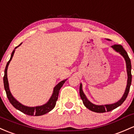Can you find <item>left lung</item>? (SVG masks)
I'll list each match as a JSON object with an SVG mask.
<instances>
[{
  "label": "left lung",
  "instance_id": "left-lung-1",
  "mask_svg": "<svg viewBox=\"0 0 134 134\" xmlns=\"http://www.w3.org/2000/svg\"><path fill=\"white\" fill-rule=\"evenodd\" d=\"M108 41H111L110 39H107ZM111 48L114 49V51L116 52L119 53L122 57L124 58L126 62V68H127V86H126L124 94L123 95L122 97L118 101L115 103L111 104H105V105H96L92 103L88 99L87 97H86L85 94L84 93L83 91V88H82V84H80V86H79V94H80V97L81 98L82 100H83V104L85 105L86 108H88L90 111H93L95 113H105V112H109L112 110L114 109L117 108L120 105H121L123 104V102L125 100V99L127 97V95L129 94V90H130V85H131L132 83V74H131V62H130V59L129 58V55H128L127 53L125 50L124 48H123L121 45L118 44H114L113 46H111Z\"/></svg>",
  "mask_w": 134,
  "mask_h": 134
}]
</instances>
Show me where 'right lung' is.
Masks as SVG:
<instances>
[{
  "mask_svg": "<svg viewBox=\"0 0 134 134\" xmlns=\"http://www.w3.org/2000/svg\"><path fill=\"white\" fill-rule=\"evenodd\" d=\"M22 43L20 44V45L18 46L17 47H16L14 49V50L13 51L12 54L11 55V58L10 60H9L8 62L7 63L6 66H5V70H4V89H5V92H6V95L7 98H8L9 100L10 103L16 109L19 110L21 112L23 113L24 114H27L29 116H41L43 115V114H46V113H49V111H51L54 108H55L56 105V102H57V99L58 97V93H59V91L60 88H62V86H63V85L65 83V82L67 81V79H64V80L62 81L60 83H58L57 85L54 87L53 91V93L51 95V97L49 98V100L48 101L46 104H43L42 105H38V106H35V107H29L26 106V105H24L23 104H21L20 102L17 100L13 96V95L11 93V91H10L9 86V82L8 79H7V68H8L9 64L10 62L12 60L13 55H14V52H15V49H16L18 47L20 46Z\"/></svg>",
  "mask_w": 134,
  "mask_h": 134,
  "instance_id": "add662e5",
  "label": "right lung"
}]
</instances>
